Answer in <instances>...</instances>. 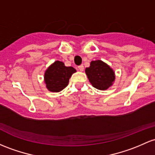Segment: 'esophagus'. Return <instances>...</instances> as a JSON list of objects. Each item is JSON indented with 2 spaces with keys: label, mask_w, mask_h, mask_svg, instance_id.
<instances>
[{
  "label": "esophagus",
  "mask_w": 155,
  "mask_h": 155,
  "mask_svg": "<svg viewBox=\"0 0 155 155\" xmlns=\"http://www.w3.org/2000/svg\"><path fill=\"white\" fill-rule=\"evenodd\" d=\"M78 69H79V71H84V66H83V64H81V65L78 66Z\"/></svg>",
  "instance_id": "34e87169"
}]
</instances>
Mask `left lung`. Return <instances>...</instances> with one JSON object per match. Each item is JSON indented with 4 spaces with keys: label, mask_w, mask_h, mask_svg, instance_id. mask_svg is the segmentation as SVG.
<instances>
[{
    "label": "left lung",
    "mask_w": 155,
    "mask_h": 155,
    "mask_svg": "<svg viewBox=\"0 0 155 155\" xmlns=\"http://www.w3.org/2000/svg\"><path fill=\"white\" fill-rule=\"evenodd\" d=\"M85 73L93 87L100 91L108 89L115 79L113 70L101 60L92 61L90 67L85 69Z\"/></svg>",
    "instance_id": "left-lung-1"
}]
</instances>
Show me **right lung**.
Listing matches in <instances>:
<instances>
[{"label": "right lung", "mask_w": 155, "mask_h": 155, "mask_svg": "<svg viewBox=\"0 0 155 155\" xmlns=\"http://www.w3.org/2000/svg\"><path fill=\"white\" fill-rule=\"evenodd\" d=\"M76 72L73 67H66L60 61H56L45 71L44 80L49 91L57 93L65 88L73 74Z\"/></svg>", "instance_id": "1"}]
</instances>
